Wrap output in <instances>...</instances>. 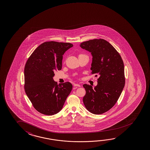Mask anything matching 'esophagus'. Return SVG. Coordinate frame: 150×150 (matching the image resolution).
<instances>
[{
	"mask_svg": "<svg viewBox=\"0 0 150 150\" xmlns=\"http://www.w3.org/2000/svg\"><path fill=\"white\" fill-rule=\"evenodd\" d=\"M74 86H75V87H81V85H79V84H77V83H75L74 84Z\"/></svg>",
	"mask_w": 150,
	"mask_h": 150,
	"instance_id": "esophagus-1",
	"label": "esophagus"
}]
</instances>
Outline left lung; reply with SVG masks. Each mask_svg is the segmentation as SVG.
Returning a JSON list of instances; mask_svg holds the SVG:
<instances>
[{
	"label": "left lung",
	"mask_w": 150,
	"mask_h": 150,
	"mask_svg": "<svg viewBox=\"0 0 150 150\" xmlns=\"http://www.w3.org/2000/svg\"><path fill=\"white\" fill-rule=\"evenodd\" d=\"M80 47L90 52L93 57L91 74L99 75L98 83L93 88L83 85L86 90L83 104L91 113H105L115 105L124 88L122 59L114 47L105 40H89L81 43Z\"/></svg>",
	"instance_id": "8db88e82"
}]
</instances>
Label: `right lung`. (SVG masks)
<instances>
[{"instance_id":"obj_1","label":"right lung","mask_w":150,"mask_h":150,"mask_svg":"<svg viewBox=\"0 0 150 150\" xmlns=\"http://www.w3.org/2000/svg\"><path fill=\"white\" fill-rule=\"evenodd\" d=\"M73 47L69 43L44 42L32 53L25 65V89L38 111L45 115L59 112L73 86L69 82L57 85L54 71L61 70L63 55Z\"/></svg>"}]
</instances>
